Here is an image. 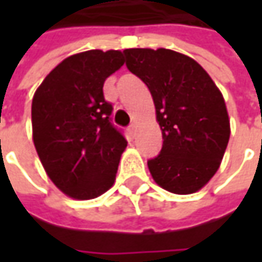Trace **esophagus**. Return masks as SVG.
<instances>
[{"label": "esophagus", "instance_id": "1", "mask_svg": "<svg viewBox=\"0 0 262 262\" xmlns=\"http://www.w3.org/2000/svg\"><path fill=\"white\" fill-rule=\"evenodd\" d=\"M128 131H129V134H131V136H133V137L136 136V133H137L136 124H131V125L128 126Z\"/></svg>", "mask_w": 262, "mask_h": 262}]
</instances>
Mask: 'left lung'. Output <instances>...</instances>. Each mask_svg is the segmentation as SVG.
I'll return each mask as SVG.
<instances>
[{
  "mask_svg": "<svg viewBox=\"0 0 262 262\" xmlns=\"http://www.w3.org/2000/svg\"><path fill=\"white\" fill-rule=\"evenodd\" d=\"M126 68L148 87L163 137L147 162L157 185L192 194L214 176L226 151L230 124L225 99L192 58L170 49H125Z\"/></svg>",
  "mask_w": 262,
  "mask_h": 262,
  "instance_id": "left-lung-1",
  "label": "left lung"
}]
</instances>
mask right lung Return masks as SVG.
<instances>
[{"instance_id": "1", "label": "right lung", "mask_w": 262, "mask_h": 262, "mask_svg": "<svg viewBox=\"0 0 262 262\" xmlns=\"http://www.w3.org/2000/svg\"><path fill=\"white\" fill-rule=\"evenodd\" d=\"M124 66L121 51L92 49L66 58L32 100L33 143L46 173L76 200L102 195L115 182L125 137L111 122L103 83Z\"/></svg>"}]
</instances>
